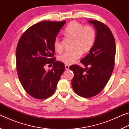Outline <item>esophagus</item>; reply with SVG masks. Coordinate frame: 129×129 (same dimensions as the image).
Instances as JSON below:
<instances>
[{
	"instance_id": "esophagus-1",
	"label": "esophagus",
	"mask_w": 129,
	"mask_h": 129,
	"mask_svg": "<svg viewBox=\"0 0 129 129\" xmlns=\"http://www.w3.org/2000/svg\"><path fill=\"white\" fill-rule=\"evenodd\" d=\"M69 65H65V69H66V70H68L69 69Z\"/></svg>"
}]
</instances>
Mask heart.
I'll return each instance as SVG.
<instances>
[{"label": "heart", "mask_w": 129, "mask_h": 129, "mask_svg": "<svg viewBox=\"0 0 129 129\" xmlns=\"http://www.w3.org/2000/svg\"><path fill=\"white\" fill-rule=\"evenodd\" d=\"M65 35L74 40L72 51H66L58 57V60L66 65H71L81 57L82 53H87L92 48L95 42L96 32L90 25L84 26L73 21L65 29ZM53 47L57 52L62 49L60 38L56 36L53 41Z\"/></svg>", "instance_id": "1"}]
</instances>
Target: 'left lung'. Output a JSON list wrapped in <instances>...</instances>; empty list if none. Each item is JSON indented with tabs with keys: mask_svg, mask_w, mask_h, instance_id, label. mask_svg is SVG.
Segmentation results:
<instances>
[{
	"mask_svg": "<svg viewBox=\"0 0 129 129\" xmlns=\"http://www.w3.org/2000/svg\"><path fill=\"white\" fill-rule=\"evenodd\" d=\"M88 22L95 27L97 34L89 53L80 61L86 68L78 65L69 68L74 73L72 80L73 90L85 98L97 95L105 86L113 73L115 56V40L110 28L98 20Z\"/></svg>",
	"mask_w": 129,
	"mask_h": 129,
	"instance_id": "8db88e82",
	"label": "left lung"
}]
</instances>
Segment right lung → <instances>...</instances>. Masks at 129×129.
Here are the masks:
<instances>
[{
    "instance_id": "add662e5",
    "label": "right lung",
    "mask_w": 129,
    "mask_h": 129,
    "mask_svg": "<svg viewBox=\"0 0 129 129\" xmlns=\"http://www.w3.org/2000/svg\"><path fill=\"white\" fill-rule=\"evenodd\" d=\"M66 21H44L30 26L18 41L16 52L17 75L28 94L43 100L55 91L65 70L62 62L56 61L53 41ZM53 64L46 71L44 67Z\"/></svg>"
}]
</instances>
